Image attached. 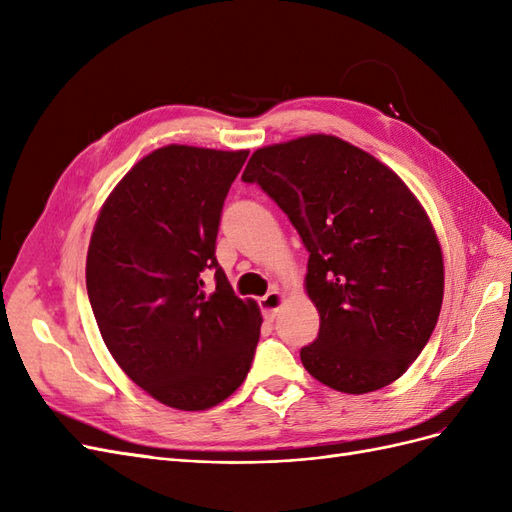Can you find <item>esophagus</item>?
<instances>
[{"label": "esophagus", "mask_w": 512, "mask_h": 512, "mask_svg": "<svg viewBox=\"0 0 512 512\" xmlns=\"http://www.w3.org/2000/svg\"><path fill=\"white\" fill-rule=\"evenodd\" d=\"M282 303H284V297L277 290H273V292L265 294V297H262V299H258V305L262 309V314H265V318H271V320L277 316V312H280Z\"/></svg>", "instance_id": "esophagus-1"}]
</instances>
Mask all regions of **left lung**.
Returning a JSON list of instances; mask_svg holds the SVG:
<instances>
[{"label": "left lung", "instance_id": "1", "mask_svg": "<svg viewBox=\"0 0 512 512\" xmlns=\"http://www.w3.org/2000/svg\"><path fill=\"white\" fill-rule=\"evenodd\" d=\"M258 183L309 252L305 288L320 314L303 367L335 391H378L406 369L436 329L442 250L425 209L389 166L329 134L256 149Z\"/></svg>", "mask_w": 512, "mask_h": 512}]
</instances>
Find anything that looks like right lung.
Segmentation results:
<instances>
[{"label": "right lung", "mask_w": 512, "mask_h": 512, "mask_svg": "<svg viewBox=\"0 0 512 512\" xmlns=\"http://www.w3.org/2000/svg\"><path fill=\"white\" fill-rule=\"evenodd\" d=\"M247 153L156 149L117 183L91 232L85 277L104 344L170 408L218 406L254 361L260 309L237 297L215 260L224 200Z\"/></svg>", "instance_id": "right-lung-1"}]
</instances>
